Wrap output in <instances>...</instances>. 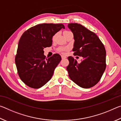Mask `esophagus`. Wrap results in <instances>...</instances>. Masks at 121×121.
<instances>
[{"mask_svg": "<svg viewBox=\"0 0 121 121\" xmlns=\"http://www.w3.org/2000/svg\"><path fill=\"white\" fill-rule=\"evenodd\" d=\"M61 58H62V59H65V58H66L67 57H66V56H64V55H62V56H61Z\"/></svg>", "mask_w": 121, "mask_h": 121, "instance_id": "34e87169", "label": "esophagus"}]
</instances>
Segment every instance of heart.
Returning <instances> with one entry per match:
<instances>
[{
	"instance_id": "b5f03b06",
	"label": "heart",
	"mask_w": 121,
	"mask_h": 121,
	"mask_svg": "<svg viewBox=\"0 0 121 121\" xmlns=\"http://www.w3.org/2000/svg\"><path fill=\"white\" fill-rule=\"evenodd\" d=\"M67 32V31H65L64 32ZM56 35H55L53 37V40H54L55 39H56ZM67 50V48H59V51H61V52H64V51H65Z\"/></svg>"
}]
</instances>
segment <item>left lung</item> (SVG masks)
I'll return each mask as SVG.
<instances>
[{
    "mask_svg": "<svg viewBox=\"0 0 121 121\" xmlns=\"http://www.w3.org/2000/svg\"><path fill=\"white\" fill-rule=\"evenodd\" d=\"M68 27L73 35L74 54L83 58L78 63L73 57H68L69 76L80 87L90 88L99 82L105 70V46L97 35L81 24L69 23Z\"/></svg>",
    "mask_w": 121,
    "mask_h": 121,
    "instance_id": "8db88e82",
    "label": "left lung"
}]
</instances>
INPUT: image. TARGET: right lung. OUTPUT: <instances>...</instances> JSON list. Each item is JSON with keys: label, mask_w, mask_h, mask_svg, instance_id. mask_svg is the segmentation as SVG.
Returning a JSON list of instances; mask_svg holds the SVG:
<instances>
[{"label": "right lung", "mask_w": 121, "mask_h": 121, "mask_svg": "<svg viewBox=\"0 0 121 121\" xmlns=\"http://www.w3.org/2000/svg\"><path fill=\"white\" fill-rule=\"evenodd\" d=\"M62 28V24H39L22 34L15 61L20 79L28 86L39 89L52 78L61 57L54 54L46 58L44 48L52 45L53 36Z\"/></svg>", "instance_id": "1"}]
</instances>
